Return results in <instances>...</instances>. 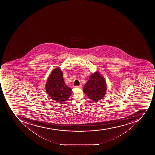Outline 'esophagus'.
<instances>
[{
    "label": "esophagus",
    "mask_w": 155,
    "mask_h": 155,
    "mask_svg": "<svg viewBox=\"0 0 155 155\" xmlns=\"http://www.w3.org/2000/svg\"><path fill=\"white\" fill-rule=\"evenodd\" d=\"M82 85H79V86H74V87H75V88H82Z\"/></svg>",
    "instance_id": "34e87169"
}]
</instances>
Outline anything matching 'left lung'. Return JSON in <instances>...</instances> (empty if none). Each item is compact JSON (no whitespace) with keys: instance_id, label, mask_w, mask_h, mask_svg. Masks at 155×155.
I'll return each mask as SVG.
<instances>
[{"instance_id":"left-lung-1","label":"left lung","mask_w":155,"mask_h":155,"mask_svg":"<svg viewBox=\"0 0 155 155\" xmlns=\"http://www.w3.org/2000/svg\"><path fill=\"white\" fill-rule=\"evenodd\" d=\"M106 90L105 80L98 72L91 74L83 87L84 93L94 102H98L104 97Z\"/></svg>"}]
</instances>
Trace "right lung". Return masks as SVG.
Returning <instances> with one entry per match:
<instances>
[{
  "mask_svg": "<svg viewBox=\"0 0 155 155\" xmlns=\"http://www.w3.org/2000/svg\"><path fill=\"white\" fill-rule=\"evenodd\" d=\"M45 89L49 96L58 103L66 101L72 92V89L65 84L63 73L59 67L51 72L46 82Z\"/></svg>",
  "mask_w": 155,
  "mask_h": 155,
  "instance_id": "obj_1",
  "label": "right lung"
}]
</instances>
